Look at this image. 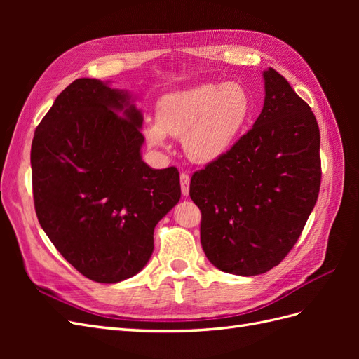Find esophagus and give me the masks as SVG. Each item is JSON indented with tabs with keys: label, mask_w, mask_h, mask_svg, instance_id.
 <instances>
[{
	"label": "esophagus",
	"mask_w": 359,
	"mask_h": 359,
	"mask_svg": "<svg viewBox=\"0 0 359 359\" xmlns=\"http://www.w3.org/2000/svg\"><path fill=\"white\" fill-rule=\"evenodd\" d=\"M180 181H181L182 196H189V191H190V177H189V173L182 172L181 175H180Z\"/></svg>",
	"instance_id": "1"
}]
</instances>
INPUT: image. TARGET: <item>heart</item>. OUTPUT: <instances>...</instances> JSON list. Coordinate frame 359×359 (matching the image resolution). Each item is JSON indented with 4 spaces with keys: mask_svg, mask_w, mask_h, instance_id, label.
Masks as SVG:
<instances>
[{
    "mask_svg": "<svg viewBox=\"0 0 359 359\" xmlns=\"http://www.w3.org/2000/svg\"><path fill=\"white\" fill-rule=\"evenodd\" d=\"M157 123L145 127L149 145L165 147L166 135L184 139L190 160L210 165L229 153L253 116V99L244 85L202 83L163 95Z\"/></svg>",
    "mask_w": 359,
    "mask_h": 359,
    "instance_id": "1",
    "label": "heart"
}]
</instances>
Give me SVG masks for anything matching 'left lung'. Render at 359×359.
<instances>
[{"instance_id": "obj_1", "label": "left lung", "mask_w": 359, "mask_h": 359, "mask_svg": "<svg viewBox=\"0 0 359 359\" xmlns=\"http://www.w3.org/2000/svg\"><path fill=\"white\" fill-rule=\"evenodd\" d=\"M253 128L220 160L193 173L201 244L224 273L259 276L298 241L320 187V133L310 106L274 69Z\"/></svg>"}]
</instances>
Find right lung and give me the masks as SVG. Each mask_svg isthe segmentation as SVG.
I'll list each match as a JSON object with an SVG mask.
<instances>
[{"instance_id": "1", "label": "right lung", "mask_w": 359, "mask_h": 359, "mask_svg": "<svg viewBox=\"0 0 359 359\" xmlns=\"http://www.w3.org/2000/svg\"><path fill=\"white\" fill-rule=\"evenodd\" d=\"M130 99L99 79H76L31 145L41 229L97 283H118L147 265L156 224L181 198L177 168L153 169L142 160L144 118Z\"/></svg>"}]
</instances>
